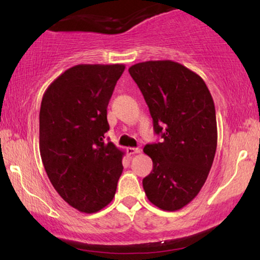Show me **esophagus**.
Returning <instances> with one entry per match:
<instances>
[{"label": "esophagus", "instance_id": "obj_1", "mask_svg": "<svg viewBox=\"0 0 260 260\" xmlns=\"http://www.w3.org/2000/svg\"><path fill=\"white\" fill-rule=\"evenodd\" d=\"M126 152L129 155H135V154H140L141 149L138 148H126Z\"/></svg>", "mask_w": 260, "mask_h": 260}]
</instances>
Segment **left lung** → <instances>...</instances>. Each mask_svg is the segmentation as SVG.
Returning <instances> with one entry per match:
<instances>
[{
	"instance_id": "1",
	"label": "left lung",
	"mask_w": 260,
	"mask_h": 260,
	"mask_svg": "<svg viewBox=\"0 0 260 260\" xmlns=\"http://www.w3.org/2000/svg\"><path fill=\"white\" fill-rule=\"evenodd\" d=\"M129 73L162 137L143 149L152 159L143 179L145 195L163 211H177L197 197L212 168L218 143L214 102L199 74L172 60L138 62Z\"/></svg>"
}]
</instances>
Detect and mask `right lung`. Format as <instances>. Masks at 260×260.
Instances as JSON below:
<instances>
[{"mask_svg":"<svg viewBox=\"0 0 260 260\" xmlns=\"http://www.w3.org/2000/svg\"><path fill=\"white\" fill-rule=\"evenodd\" d=\"M125 70L77 65L45 91L40 108V155L54 189L70 206L95 213L116 194L124 152L105 142L108 105Z\"/></svg>","mask_w":260,"mask_h":260,"instance_id":"right-lung-1","label":"right lung"}]
</instances>
